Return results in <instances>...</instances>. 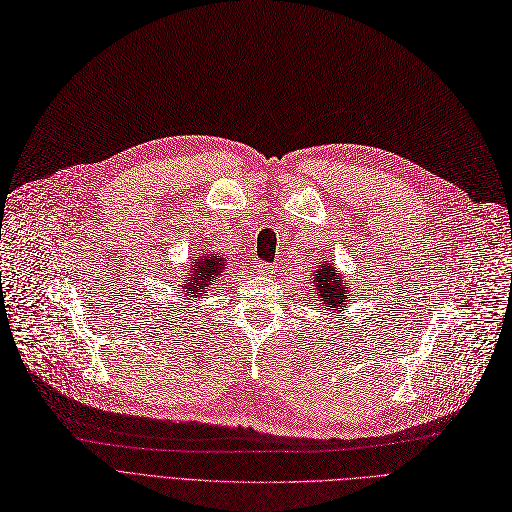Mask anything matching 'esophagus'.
Returning <instances> with one entry per match:
<instances>
[{
    "label": "esophagus",
    "mask_w": 512,
    "mask_h": 512,
    "mask_svg": "<svg viewBox=\"0 0 512 512\" xmlns=\"http://www.w3.org/2000/svg\"><path fill=\"white\" fill-rule=\"evenodd\" d=\"M256 273H260V275H273L275 273V266H269V264H264V262H256Z\"/></svg>",
    "instance_id": "34e87169"
}]
</instances>
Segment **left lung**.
Here are the masks:
<instances>
[{
    "label": "left lung",
    "mask_w": 512,
    "mask_h": 512,
    "mask_svg": "<svg viewBox=\"0 0 512 512\" xmlns=\"http://www.w3.org/2000/svg\"><path fill=\"white\" fill-rule=\"evenodd\" d=\"M312 287L319 296L323 310L337 314L348 308L354 291L352 283H346L344 275L337 271V266L329 258L316 266V271L312 273Z\"/></svg>",
    "instance_id": "left-lung-1"
}]
</instances>
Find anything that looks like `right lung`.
Masks as SVG:
<instances>
[{
	"label": "right lung",
	"mask_w": 512,
	"mask_h": 512,
	"mask_svg": "<svg viewBox=\"0 0 512 512\" xmlns=\"http://www.w3.org/2000/svg\"><path fill=\"white\" fill-rule=\"evenodd\" d=\"M227 271V260L218 252H200L193 254L187 264L183 281L177 289L183 300H198L210 294V289L216 285Z\"/></svg>",
	"instance_id": "add662e5"
}]
</instances>
